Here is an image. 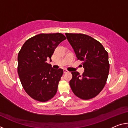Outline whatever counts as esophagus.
Segmentation results:
<instances>
[{
	"label": "esophagus",
	"instance_id": "obj_1",
	"mask_svg": "<svg viewBox=\"0 0 128 128\" xmlns=\"http://www.w3.org/2000/svg\"><path fill=\"white\" fill-rule=\"evenodd\" d=\"M63 72H64V73H67V72H68V71L66 69H64Z\"/></svg>",
	"mask_w": 128,
	"mask_h": 128
}]
</instances>
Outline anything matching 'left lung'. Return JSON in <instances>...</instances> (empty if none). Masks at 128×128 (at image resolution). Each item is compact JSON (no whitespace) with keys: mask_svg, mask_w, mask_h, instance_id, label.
<instances>
[{"mask_svg":"<svg viewBox=\"0 0 128 128\" xmlns=\"http://www.w3.org/2000/svg\"><path fill=\"white\" fill-rule=\"evenodd\" d=\"M77 58L84 68L82 76L72 72L69 85L77 97L84 100L98 95L107 82L110 70L108 54L103 45L92 36L84 34L66 33Z\"/></svg>","mask_w":128,"mask_h":128,"instance_id":"1","label":"left lung"}]
</instances>
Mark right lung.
Listing matches in <instances>:
<instances>
[{
  "label": "right lung",
  "mask_w": 128,
  "mask_h": 128,
  "mask_svg": "<svg viewBox=\"0 0 128 128\" xmlns=\"http://www.w3.org/2000/svg\"><path fill=\"white\" fill-rule=\"evenodd\" d=\"M66 39L62 33L40 34L28 40L18 54L17 72L26 92L36 100L44 102L55 96L63 74L46 61L60 42Z\"/></svg>",
  "instance_id": "right-lung-1"
}]
</instances>
